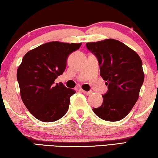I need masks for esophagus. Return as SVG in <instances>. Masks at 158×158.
<instances>
[{
    "label": "esophagus",
    "instance_id": "1",
    "mask_svg": "<svg viewBox=\"0 0 158 158\" xmlns=\"http://www.w3.org/2000/svg\"><path fill=\"white\" fill-rule=\"evenodd\" d=\"M81 90L82 93H83L84 94H85V95H90V94H91V93H93L92 91H85V90H83V89H81V90Z\"/></svg>",
    "mask_w": 158,
    "mask_h": 158
}]
</instances>
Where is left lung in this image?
Here are the masks:
<instances>
[{
  "label": "left lung",
  "mask_w": 158,
  "mask_h": 158,
  "mask_svg": "<svg viewBox=\"0 0 158 158\" xmlns=\"http://www.w3.org/2000/svg\"><path fill=\"white\" fill-rule=\"evenodd\" d=\"M86 46L97 57L100 74L107 81L108 88L102 95L101 106L93 110L104 120H122L138 100L144 81L140 56L124 43L114 39L87 43Z\"/></svg>",
  "instance_id": "8db88e82"
}]
</instances>
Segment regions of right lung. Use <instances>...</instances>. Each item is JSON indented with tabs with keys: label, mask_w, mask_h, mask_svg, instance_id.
<instances>
[{
	"label": "right lung",
	"mask_w": 158,
	"mask_h": 158,
	"mask_svg": "<svg viewBox=\"0 0 158 158\" xmlns=\"http://www.w3.org/2000/svg\"><path fill=\"white\" fill-rule=\"evenodd\" d=\"M82 43H47L28 51L17 70L20 96L30 113L43 122H54L67 113L73 89L54 81L66 68L68 56Z\"/></svg>",
	"instance_id": "add662e5"
}]
</instances>
